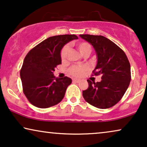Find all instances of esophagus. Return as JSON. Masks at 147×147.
Wrapping results in <instances>:
<instances>
[{"label":"esophagus","mask_w":147,"mask_h":147,"mask_svg":"<svg viewBox=\"0 0 147 147\" xmlns=\"http://www.w3.org/2000/svg\"><path fill=\"white\" fill-rule=\"evenodd\" d=\"M72 81H73V82L79 83V82H80V81H81V80L78 79H72Z\"/></svg>","instance_id":"esophagus-1"}]
</instances>
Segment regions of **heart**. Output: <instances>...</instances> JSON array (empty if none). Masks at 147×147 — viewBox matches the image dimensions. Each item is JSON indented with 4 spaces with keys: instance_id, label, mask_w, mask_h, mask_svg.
Segmentation results:
<instances>
[{
    "instance_id": "obj_1",
    "label": "heart",
    "mask_w": 147,
    "mask_h": 147,
    "mask_svg": "<svg viewBox=\"0 0 147 147\" xmlns=\"http://www.w3.org/2000/svg\"><path fill=\"white\" fill-rule=\"evenodd\" d=\"M77 49L79 50V53L82 55H90L91 51H92V46L87 42H80L77 44ZM68 50H69V46L68 45H65L62 48L61 51V58L64 60L67 56ZM88 69L87 66H72L70 68V72L72 75L75 76V77H81L84 72Z\"/></svg>"
}]
</instances>
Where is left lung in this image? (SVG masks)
Listing matches in <instances>:
<instances>
[{
    "instance_id": "obj_1",
    "label": "left lung",
    "mask_w": 147,
    "mask_h": 147,
    "mask_svg": "<svg viewBox=\"0 0 147 147\" xmlns=\"http://www.w3.org/2000/svg\"><path fill=\"white\" fill-rule=\"evenodd\" d=\"M95 50L97 64L95 75L102 76L101 81L87 80L89 87L83 96L91 105L98 109L112 107L121 99L131 81V68L124 51L109 38L101 35L80 34Z\"/></svg>"
}]
</instances>
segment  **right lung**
<instances>
[{
	"mask_svg": "<svg viewBox=\"0 0 147 147\" xmlns=\"http://www.w3.org/2000/svg\"><path fill=\"white\" fill-rule=\"evenodd\" d=\"M74 39H78L75 34L49 37L31 49L24 58L20 70L23 91L35 107H53L64 98L72 79L67 77L55 78L53 71L62 64L60 53L63 47Z\"/></svg>",
	"mask_w": 147,
	"mask_h": 147,
	"instance_id": "add662e5",
	"label": "right lung"
}]
</instances>
